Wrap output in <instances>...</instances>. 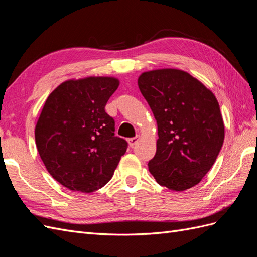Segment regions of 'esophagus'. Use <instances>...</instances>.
I'll use <instances>...</instances> for the list:
<instances>
[{
  "instance_id": "obj_1",
  "label": "esophagus",
  "mask_w": 257,
  "mask_h": 257,
  "mask_svg": "<svg viewBox=\"0 0 257 257\" xmlns=\"http://www.w3.org/2000/svg\"><path fill=\"white\" fill-rule=\"evenodd\" d=\"M139 139H141V136H135V137H133V138H130L128 139V145H130V147H132L133 148L138 142H139Z\"/></svg>"
}]
</instances>
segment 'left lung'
I'll use <instances>...</instances> for the list:
<instances>
[{
    "label": "left lung",
    "instance_id": "1",
    "mask_svg": "<svg viewBox=\"0 0 257 257\" xmlns=\"http://www.w3.org/2000/svg\"><path fill=\"white\" fill-rule=\"evenodd\" d=\"M138 87L158 124L157 152L148 163L157 182L182 192L198 184L223 146L220 105L211 90L177 68L144 72Z\"/></svg>",
    "mask_w": 257,
    "mask_h": 257
}]
</instances>
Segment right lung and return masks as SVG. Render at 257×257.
I'll return each instance as SVG.
<instances>
[{
    "label": "right lung",
    "instance_id": "add662e5",
    "mask_svg": "<svg viewBox=\"0 0 257 257\" xmlns=\"http://www.w3.org/2000/svg\"><path fill=\"white\" fill-rule=\"evenodd\" d=\"M115 77L68 79L54 89L35 126L37 151L48 173L65 188L96 191L110 180L127 143L114 136L105 111L118 89Z\"/></svg>",
    "mask_w": 257,
    "mask_h": 257
}]
</instances>
